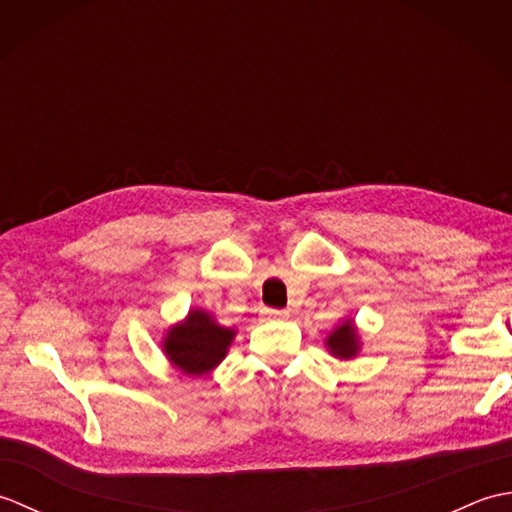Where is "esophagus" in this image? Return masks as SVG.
Returning <instances> with one entry per match:
<instances>
[{
    "mask_svg": "<svg viewBox=\"0 0 512 512\" xmlns=\"http://www.w3.org/2000/svg\"><path fill=\"white\" fill-rule=\"evenodd\" d=\"M264 314L268 319H288L290 317L288 310H270V308H266Z\"/></svg>",
    "mask_w": 512,
    "mask_h": 512,
    "instance_id": "34e87169",
    "label": "esophagus"
}]
</instances>
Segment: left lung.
<instances>
[{
  "label": "left lung",
  "instance_id": "left-lung-1",
  "mask_svg": "<svg viewBox=\"0 0 512 512\" xmlns=\"http://www.w3.org/2000/svg\"><path fill=\"white\" fill-rule=\"evenodd\" d=\"M361 332H358L356 323L352 317H345L339 323L334 325V330L325 336V347L328 352L339 358V361H350V358H356L358 352H361Z\"/></svg>",
  "mask_w": 512,
  "mask_h": 512
}]
</instances>
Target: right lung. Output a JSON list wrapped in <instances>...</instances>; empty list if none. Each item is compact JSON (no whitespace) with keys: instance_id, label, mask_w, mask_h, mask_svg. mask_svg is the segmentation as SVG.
Here are the masks:
<instances>
[{"instance_id":"1","label":"right lung","mask_w":512,"mask_h":512,"mask_svg":"<svg viewBox=\"0 0 512 512\" xmlns=\"http://www.w3.org/2000/svg\"><path fill=\"white\" fill-rule=\"evenodd\" d=\"M235 336L237 330L226 328L213 317V312L191 308L182 321L169 325L160 347L171 367L198 378L211 374L224 361Z\"/></svg>"}]
</instances>
